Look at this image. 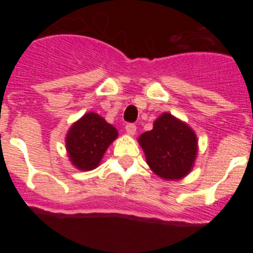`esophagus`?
Returning a JSON list of instances; mask_svg holds the SVG:
<instances>
[{
	"label": "esophagus",
	"instance_id": "34e87169",
	"mask_svg": "<svg viewBox=\"0 0 253 253\" xmlns=\"http://www.w3.org/2000/svg\"><path fill=\"white\" fill-rule=\"evenodd\" d=\"M125 131H126L129 135H135V133H137V126L134 124H128L125 126Z\"/></svg>",
	"mask_w": 253,
	"mask_h": 253
}]
</instances>
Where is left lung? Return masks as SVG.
I'll list each match as a JSON object with an SVG mask.
<instances>
[{
	"instance_id": "8db88e82",
	"label": "left lung",
	"mask_w": 253,
	"mask_h": 253,
	"mask_svg": "<svg viewBox=\"0 0 253 253\" xmlns=\"http://www.w3.org/2000/svg\"><path fill=\"white\" fill-rule=\"evenodd\" d=\"M149 169L163 180L176 181L191 172L198 157V137L187 123L163 113L153 129L138 138Z\"/></svg>"
}]
</instances>
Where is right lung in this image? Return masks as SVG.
<instances>
[{
    "label": "right lung",
    "mask_w": 253,
    "mask_h": 253,
    "mask_svg": "<svg viewBox=\"0 0 253 253\" xmlns=\"http://www.w3.org/2000/svg\"><path fill=\"white\" fill-rule=\"evenodd\" d=\"M118 135L115 126L99 114H84L67 131L66 151L69 161L81 171L95 169Z\"/></svg>",
    "instance_id": "add662e5"
}]
</instances>
